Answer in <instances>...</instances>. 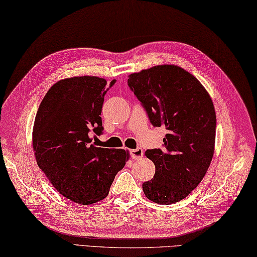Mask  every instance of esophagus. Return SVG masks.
I'll list each match as a JSON object with an SVG mask.
<instances>
[{
	"instance_id": "34e87169",
	"label": "esophagus",
	"mask_w": 257,
	"mask_h": 257,
	"mask_svg": "<svg viewBox=\"0 0 257 257\" xmlns=\"http://www.w3.org/2000/svg\"><path fill=\"white\" fill-rule=\"evenodd\" d=\"M130 154H131V157H132V159H135V160L141 159L143 157V150L140 149V148L133 149V150H131V151H130Z\"/></svg>"
}]
</instances>
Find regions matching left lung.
Here are the masks:
<instances>
[{"label":"left lung","instance_id":"obj_1","mask_svg":"<svg viewBox=\"0 0 257 257\" xmlns=\"http://www.w3.org/2000/svg\"><path fill=\"white\" fill-rule=\"evenodd\" d=\"M127 85L153 126L167 130L162 148L145 151L156 174L142 185L144 195L160 205L185 199L214 156L216 113L210 96L195 76L174 65L131 74Z\"/></svg>","mask_w":257,"mask_h":257}]
</instances>
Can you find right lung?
Listing matches in <instances>:
<instances>
[{"label": "right lung", "mask_w": 257, "mask_h": 257, "mask_svg": "<svg viewBox=\"0 0 257 257\" xmlns=\"http://www.w3.org/2000/svg\"><path fill=\"white\" fill-rule=\"evenodd\" d=\"M95 76L59 80L48 90L32 132L37 163L56 190L77 204L90 205L108 195L128 160L123 149L97 148L91 134H103L104 96L115 84Z\"/></svg>", "instance_id": "1"}]
</instances>
